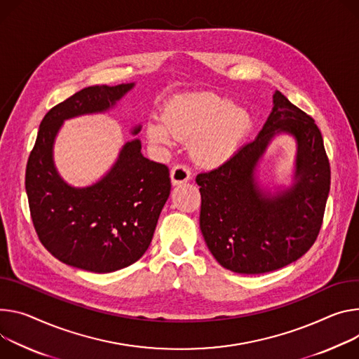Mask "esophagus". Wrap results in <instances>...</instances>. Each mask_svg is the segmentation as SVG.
<instances>
[{
    "label": "esophagus",
    "mask_w": 359,
    "mask_h": 359,
    "mask_svg": "<svg viewBox=\"0 0 359 359\" xmlns=\"http://www.w3.org/2000/svg\"><path fill=\"white\" fill-rule=\"evenodd\" d=\"M191 177V173H190V169L184 165H176L172 172H170V179H172V184L173 186H177V184H182L184 182H189Z\"/></svg>",
    "instance_id": "1"
}]
</instances>
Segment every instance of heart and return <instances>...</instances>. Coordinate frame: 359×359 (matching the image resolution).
Wrapping results in <instances>:
<instances>
[{
    "label": "heart",
    "instance_id": "b5f03b06",
    "mask_svg": "<svg viewBox=\"0 0 359 359\" xmlns=\"http://www.w3.org/2000/svg\"><path fill=\"white\" fill-rule=\"evenodd\" d=\"M161 121L146 123V137L154 146H170L173 137L190 140L193 160L205 168H217L238 150L250 126L249 113L215 93L176 95L165 106Z\"/></svg>",
    "mask_w": 359,
    "mask_h": 359
}]
</instances>
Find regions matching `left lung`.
I'll return each mask as SVG.
<instances>
[{"mask_svg":"<svg viewBox=\"0 0 359 359\" xmlns=\"http://www.w3.org/2000/svg\"><path fill=\"white\" fill-rule=\"evenodd\" d=\"M280 133L297 140L296 182L271 194L254 179L257 161ZM201 231L217 262L232 272L280 269L315 243L331 186L330 160L315 120L280 91L257 137L217 169L199 173Z\"/></svg>","mask_w":359,"mask_h":359,"instance_id":"8db88e82","label":"left lung"}]
</instances>
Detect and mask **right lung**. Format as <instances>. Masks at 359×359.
<instances>
[{"label": "right lung", "instance_id": "right-lung-1", "mask_svg": "<svg viewBox=\"0 0 359 359\" xmlns=\"http://www.w3.org/2000/svg\"><path fill=\"white\" fill-rule=\"evenodd\" d=\"M133 87L91 86L54 106L27 163L25 190L40 242L62 264L94 273L123 269L144 255L170 194L169 169L146 158L135 139L123 146L103 179L73 187L55 170L53 146L64 120L104 113ZM139 132L136 126L132 133Z\"/></svg>", "mask_w": 359, "mask_h": 359}]
</instances>
